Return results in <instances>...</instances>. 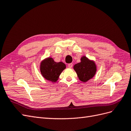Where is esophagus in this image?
<instances>
[{"label": "esophagus", "mask_w": 131, "mask_h": 131, "mask_svg": "<svg viewBox=\"0 0 131 131\" xmlns=\"http://www.w3.org/2000/svg\"><path fill=\"white\" fill-rule=\"evenodd\" d=\"M73 66V64L72 63H70V64H68V67H69V68H72Z\"/></svg>", "instance_id": "esophagus-1"}]
</instances>
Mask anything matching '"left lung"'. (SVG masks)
I'll use <instances>...</instances> for the list:
<instances>
[{
    "label": "left lung",
    "instance_id": "1",
    "mask_svg": "<svg viewBox=\"0 0 131 131\" xmlns=\"http://www.w3.org/2000/svg\"><path fill=\"white\" fill-rule=\"evenodd\" d=\"M81 61L73 66L80 81L86 82L93 77L96 72V66L94 61L90 60L86 57L81 58Z\"/></svg>",
    "mask_w": 131,
    "mask_h": 131
}]
</instances>
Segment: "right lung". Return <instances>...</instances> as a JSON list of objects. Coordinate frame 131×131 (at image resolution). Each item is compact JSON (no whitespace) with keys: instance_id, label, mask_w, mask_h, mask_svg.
<instances>
[{"instance_id":"1","label":"right lung","mask_w":131,"mask_h":131,"mask_svg":"<svg viewBox=\"0 0 131 131\" xmlns=\"http://www.w3.org/2000/svg\"><path fill=\"white\" fill-rule=\"evenodd\" d=\"M66 69L62 62H57L52 58H48L41 62L40 71L42 76L48 81L56 82L62 71Z\"/></svg>"}]
</instances>
